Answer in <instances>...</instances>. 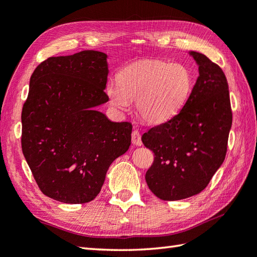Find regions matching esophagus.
Masks as SVG:
<instances>
[{"label":"esophagus","instance_id":"1","mask_svg":"<svg viewBox=\"0 0 257 257\" xmlns=\"http://www.w3.org/2000/svg\"><path fill=\"white\" fill-rule=\"evenodd\" d=\"M132 142L134 145H136V146H142L143 143H142V135L141 133L138 132V130H134L133 134H132Z\"/></svg>","mask_w":257,"mask_h":257}]
</instances>
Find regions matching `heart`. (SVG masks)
<instances>
[{
    "mask_svg": "<svg viewBox=\"0 0 257 257\" xmlns=\"http://www.w3.org/2000/svg\"><path fill=\"white\" fill-rule=\"evenodd\" d=\"M193 87V77L183 64L145 60L129 65L118 74V83L106 85L114 109L124 111L136 100V110L148 123H164L181 112Z\"/></svg>",
    "mask_w": 257,
    "mask_h": 257,
    "instance_id": "obj_1",
    "label": "heart"
}]
</instances>
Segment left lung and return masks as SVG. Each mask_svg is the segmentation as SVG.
Segmentation results:
<instances>
[{
	"instance_id": "1",
	"label": "left lung",
	"mask_w": 257,
	"mask_h": 257,
	"mask_svg": "<svg viewBox=\"0 0 257 257\" xmlns=\"http://www.w3.org/2000/svg\"><path fill=\"white\" fill-rule=\"evenodd\" d=\"M199 77L184 108L174 118L149 129L143 144L155 158L146 179L149 190L165 201L201 192L225 161L232 114L222 69L206 55L189 51Z\"/></svg>"
}]
</instances>
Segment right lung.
<instances>
[{
    "label": "right lung",
    "instance_id": "1",
    "mask_svg": "<svg viewBox=\"0 0 257 257\" xmlns=\"http://www.w3.org/2000/svg\"><path fill=\"white\" fill-rule=\"evenodd\" d=\"M108 74V55L83 50L46 59L31 75L22 152L41 192L59 202L92 201L132 143V123L96 110L109 101Z\"/></svg>",
    "mask_w": 257,
    "mask_h": 257
}]
</instances>
